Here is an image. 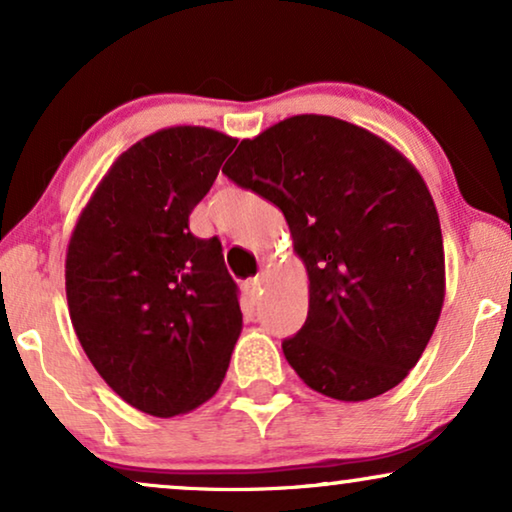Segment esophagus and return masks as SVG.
Segmentation results:
<instances>
[{
  "mask_svg": "<svg viewBox=\"0 0 512 512\" xmlns=\"http://www.w3.org/2000/svg\"><path fill=\"white\" fill-rule=\"evenodd\" d=\"M261 286H263V275H261V277L249 279V282H247V289H249L251 293H258V291H261Z\"/></svg>",
  "mask_w": 512,
  "mask_h": 512,
  "instance_id": "34e87169",
  "label": "esophagus"
}]
</instances>
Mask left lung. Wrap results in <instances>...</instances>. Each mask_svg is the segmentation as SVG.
I'll return each mask as SVG.
<instances>
[{"mask_svg":"<svg viewBox=\"0 0 512 512\" xmlns=\"http://www.w3.org/2000/svg\"><path fill=\"white\" fill-rule=\"evenodd\" d=\"M275 202L307 270L305 326L284 356L307 387L368 401L408 377L445 300L440 219L396 146L333 116L284 118L223 165Z\"/></svg>","mask_w":512,"mask_h":512,"instance_id":"obj_1","label":"left lung"}]
</instances>
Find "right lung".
<instances>
[{
    "mask_svg": "<svg viewBox=\"0 0 512 512\" xmlns=\"http://www.w3.org/2000/svg\"><path fill=\"white\" fill-rule=\"evenodd\" d=\"M235 144L202 125L146 135L111 163L69 237L76 338L102 380L146 415L207 403L242 333L221 242L188 230Z\"/></svg>",
    "mask_w": 512,
    "mask_h": 512,
    "instance_id": "add662e5",
    "label": "right lung"
}]
</instances>
